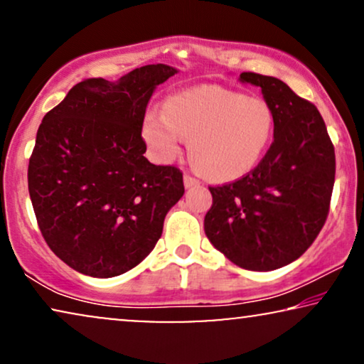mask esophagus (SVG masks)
Returning a JSON list of instances; mask_svg holds the SVG:
<instances>
[{"instance_id":"1","label":"esophagus","mask_w":364,"mask_h":364,"mask_svg":"<svg viewBox=\"0 0 364 364\" xmlns=\"http://www.w3.org/2000/svg\"><path fill=\"white\" fill-rule=\"evenodd\" d=\"M183 186H186V188H191L193 186H198V181L192 176H183Z\"/></svg>"}]
</instances>
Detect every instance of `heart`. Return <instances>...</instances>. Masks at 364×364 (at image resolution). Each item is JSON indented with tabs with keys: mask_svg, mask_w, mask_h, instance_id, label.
<instances>
[{
	"mask_svg": "<svg viewBox=\"0 0 364 364\" xmlns=\"http://www.w3.org/2000/svg\"><path fill=\"white\" fill-rule=\"evenodd\" d=\"M275 129V114L265 99L220 86H198L177 92L151 109L142 121V139L159 164L188 152L212 181H235L260 162Z\"/></svg>",
	"mask_w": 364,
	"mask_h": 364,
	"instance_id": "1",
	"label": "heart"
}]
</instances>
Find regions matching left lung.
<instances>
[{
  "instance_id": "8db88e82",
  "label": "left lung",
  "mask_w": 364,
  "mask_h": 364,
  "mask_svg": "<svg viewBox=\"0 0 364 364\" xmlns=\"http://www.w3.org/2000/svg\"><path fill=\"white\" fill-rule=\"evenodd\" d=\"M275 114L273 142L245 177L210 188L203 230L235 265L277 270L300 258L325 225L335 183V149L311 102L272 76L242 73Z\"/></svg>"
}]
</instances>
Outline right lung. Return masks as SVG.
Here are the masks:
<instances>
[{"label": "right lung", "mask_w": 364, "mask_h": 364, "mask_svg": "<svg viewBox=\"0 0 364 364\" xmlns=\"http://www.w3.org/2000/svg\"><path fill=\"white\" fill-rule=\"evenodd\" d=\"M167 64L117 81L77 82L43 117L29 159L28 188L39 230L64 263L94 278L139 265L183 196L182 172L144 157L142 121Z\"/></svg>", "instance_id": "1"}]
</instances>
